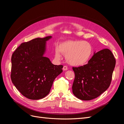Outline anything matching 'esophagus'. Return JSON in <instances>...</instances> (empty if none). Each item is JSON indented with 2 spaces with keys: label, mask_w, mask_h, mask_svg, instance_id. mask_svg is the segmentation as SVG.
<instances>
[{
  "label": "esophagus",
  "mask_w": 124,
  "mask_h": 124,
  "mask_svg": "<svg viewBox=\"0 0 124 124\" xmlns=\"http://www.w3.org/2000/svg\"><path fill=\"white\" fill-rule=\"evenodd\" d=\"M62 70L63 71H66L68 70V67H67L66 66H64L63 67V68H62Z\"/></svg>",
  "instance_id": "esophagus-1"
}]
</instances>
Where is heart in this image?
Returning <instances> with one entry per match:
<instances>
[{"label": "heart", "instance_id": "b5f03b06", "mask_svg": "<svg viewBox=\"0 0 124 124\" xmlns=\"http://www.w3.org/2000/svg\"><path fill=\"white\" fill-rule=\"evenodd\" d=\"M93 52L92 44L83 40H67L60 43L55 49L54 56L60 60L62 54L66 55V60L69 65L80 67L85 65L91 59Z\"/></svg>", "mask_w": 124, "mask_h": 124}]
</instances>
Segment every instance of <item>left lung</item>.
<instances>
[{
	"label": "left lung",
	"instance_id": "1",
	"mask_svg": "<svg viewBox=\"0 0 124 124\" xmlns=\"http://www.w3.org/2000/svg\"><path fill=\"white\" fill-rule=\"evenodd\" d=\"M115 63L112 52L104 48L95 52L86 65L73 67L74 95L82 100H91L99 96L110 85Z\"/></svg>",
	"mask_w": 124,
	"mask_h": 124
}]
</instances>
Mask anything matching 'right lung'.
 Instances as JSON below:
<instances>
[{"instance_id":"1","label":"right lung","mask_w":124,"mask_h":124,"mask_svg":"<svg viewBox=\"0 0 124 124\" xmlns=\"http://www.w3.org/2000/svg\"><path fill=\"white\" fill-rule=\"evenodd\" d=\"M47 36L22 43L11 57V78L22 95L31 100L49 93L55 78L62 72V65H54L44 57Z\"/></svg>"}]
</instances>
